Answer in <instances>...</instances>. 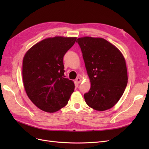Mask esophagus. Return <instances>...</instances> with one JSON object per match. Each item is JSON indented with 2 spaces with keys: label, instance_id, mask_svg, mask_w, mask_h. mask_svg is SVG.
<instances>
[{
  "label": "esophagus",
  "instance_id": "34e87169",
  "mask_svg": "<svg viewBox=\"0 0 149 149\" xmlns=\"http://www.w3.org/2000/svg\"><path fill=\"white\" fill-rule=\"evenodd\" d=\"M75 81L76 82V83H77L78 84H79L80 83H81V79L80 78H76V80H75Z\"/></svg>",
  "mask_w": 149,
  "mask_h": 149
}]
</instances>
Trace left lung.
I'll return each instance as SVG.
<instances>
[{
  "label": "left lung",
  "mask_w": 149,
  "mask_h": 149,
  "mask_svg": "<svg viewBox=\"0 0 149 149\" xmlns=\"http://www.w3.org/2000/svg\"><path fill=\"white\" fill-rule=\"evenodd\" d=\"M81 49L91 82L84 94L87 104L98 111L109 109L119 101L127 84V71L123 54L102 38L84 37L76 40Z\"/></svg>",
  "instance_id": "obj_1"
}]
</instances>
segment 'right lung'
<instances>
[{"label":"right lung","instance_id":"obj_1","mask_svg":"<svg viewBox=\"0 0 149 149\" xmlns=\"http://www.w3.org/2000/svg\"><path fill=\"white\" fill-rule=\"evenodd\" d=\"M76 37H55L42 40L25 55L22 66L24 88L39 109L54 112L65 106L74 84L65 78L63 57L73 46Z\"/></svg>","mask_w":149,"mask_h":149}]
</instances>
